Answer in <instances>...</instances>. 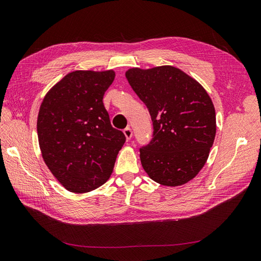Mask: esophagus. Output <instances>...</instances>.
Segmentation results:
<instances>
[{
    "label": "esophagus",
    "mask_w": 261,
    "mask_h": 261,
    "mask_svg": "<svg viewBox=\"0 0 261 261\" xmlns=\"http://www.w3.org/2000/svg\"><path fill=\"white\" fill-rule=\"evenodd\" d=\"M123 133H124V136H125L126 140H130V139L132 138V130H131L130 126H128V128H125V129L123 130Z\"/></svg>",
    "instance_id": "esophagus-1"
}]
</instances>
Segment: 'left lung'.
<instances>
[{
    "label": "left lung",
    "mask_w": 261,
    "mask_h": 261,
    "mask_svg": "<svg viewBox=\"0 0 261 261\" xmlns=\"http://www.w3.org/2000/svg\"><path fill=\"white\" fill-rule=\"evenodd\" d=\"M125 77L148 108L153 138L140 148L144 171L165 186L194 178L216 135L215 108L195 79L173 66L131 68Z\"/></svg>",
    "instance_id": "8db88e82"
}]
</instances>
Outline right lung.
Segmentation results:
<instances>
[{
	"mask_svg": "<svg viewBox=\"0 0 261 261\" xmlns=\"http://www.w3.org/2000/svg\"><path fill=\"white\" fill-rule=\"evenodd\" d=\"M113 79V70L72 71L53 87L39 108L43 159L69 192H90L108 181L125 142L102 101Z\"/></svg>",
	"mask_w": 261,
	"mask_h": 261,
	"instance_id": "1",
	"label": "right lung"
}]
</instances>
